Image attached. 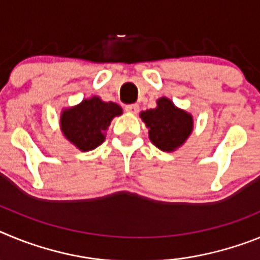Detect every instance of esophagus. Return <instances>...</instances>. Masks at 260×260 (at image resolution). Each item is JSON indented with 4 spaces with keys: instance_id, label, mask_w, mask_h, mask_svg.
<instances>
[{
    "instance_id": "esophagus-1",
    "label": "esophagus",
    "mask_w": 260,
    "mask_h": 260,
    "mask_svg": "<svg viewBox=\"0 0 260 260\" xmlns=\"http://www.w3.org/2000/svg\"><path fill=\"white\" fill-rule=\"evenodd\" d=\"M125 110L126 112H128V113L132 114H137L138 112H139V105L138 104H128L125 107Z\"/></svg>"
}]
</instances>
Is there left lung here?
<instances>
[{"label":"left lung","instance_id":"1","mask_svg":"<svg viewBox=\"0 0 260 260\" xmlns=\"http://www.w3.org/2000/svg\"><path fill=\"white\" fill-rule=\"evenodd\" d=\"M156 103L157 107L142 112L141 118L148 127L151 142L161 151L172 152L182 146L191 134L192 116L177 108L167 98H160Z\"/></svg>","mask_w":260,"mask_h":260}]
</instances>
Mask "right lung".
Segmentation results:
<instances>
[{
  "mask_svg": "<svg viewBox=\"0 0 260 260\" xmlns=\"http://www.w3.org/2000/svg\"><path fill=\"white\" fill-rule=\"evenodd\" d=\"M119 114H122V109L118 104L92 96L75 107L62 110L59 123L66 139L78 150L87 152L104 142L105 130L110 121Z\"/></svg>",
  "mask_w": 260,
  "mask_h": 260,
  "instance_id": "add662e5",
  "label": "right lung"
}]
</instances>
